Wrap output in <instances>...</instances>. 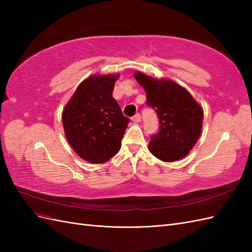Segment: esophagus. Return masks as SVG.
Masks as SVG:
<instances>
[{"instance_id":"obj_1","label":"esophagus","mask_w":252,"mask_h":252,"mask_svg":"<svg viewBox=\"0 0 252 252\" xmlns=\"http://www.w3.org/2000/svg\"><path fill=\"white\" fill-rule=\"evenodd\" d=\"M132 121L134 122V123H139V122H141V116H140V113L134 114V116L132 117Z\"/></svg>"}]
</instances>
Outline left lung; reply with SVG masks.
<instances>
[{
  "label": "left lung",
  "mask_w": 252,
  "mask_h": 252,
  "mask_svg": "<svg viewBox=\"0 0 252 252\" xmlns=\"http://www.w3.org/2000/svg\"><path fill=\"white\" fill-rule=\"evenodd\" d=\"M134 78L146 93V104L158 117L159 130L151 136L149 151L164 162L185 158L202 132V106L188 90L171 80L154 79L140 71Z\"/></svg>",
  "instance_id": "1"
}]
</instances>
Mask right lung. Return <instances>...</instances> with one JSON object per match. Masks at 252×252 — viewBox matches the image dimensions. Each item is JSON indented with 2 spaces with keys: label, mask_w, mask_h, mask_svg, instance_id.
I'll use <instances>...</instances> for the list:
<instances>
[{
  "label": "right lung",
  "mask_w": 252,
  "mask_h": 252,
  "mask_svg": "<svg viewBox=\"0 0 252 252\" xmlns=\"http://www.w3.org/2000/svg\"><path fill=\"white\" fill-rule=\"evenodd\" d=\"M118 79L119 74L87 78L63 109L66 139L75 154L89 163L102 164L116 156L130 122L112 97Z\"/></svg>",
  "instance_id": "add662e5"
}]
</instances>
